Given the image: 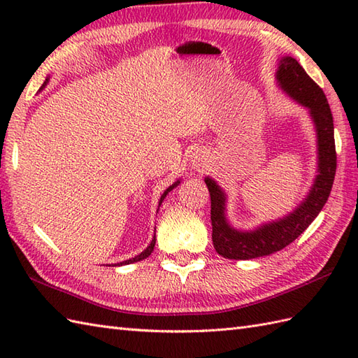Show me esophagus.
Segmentation results:
<instances>
[{
    "label": "esophagus",
    "mask_w": 358,
    "mask_h": 358,
    "mask_svg": "<svg viewBox=\"0 0 358 358\" xmlns=\"http://www.w3.org/2000/svg\"><path fill=\"white\" fill-rule=\"evenodd\" d=\"M204 162H206V158H204V154H201V152H196V154H194V164L195 166H203Z\"/></svg>",
    "instance_id": "1"
}]
</instances>
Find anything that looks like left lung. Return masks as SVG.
<instances>
[{"label": "left lung", "instance_id": "obj_1", "mask_svg": "<svg viewBox=\"0 0 358 358\" xmlns=\"http://www.w3.org/2000/svg\"><path fill=\"white\" fill-rule=\"evenodd\" d=\"M277 86L303 108L313 120L317 136V175L308 195L285 217L263 223L254 229H237L226 215L227 195L210 177L204 178L210 194L212 243L217 252L231 260L271 255L281 250L306 231L328 201L337 169L334 121L328 100L317 83L292 57L278 58Z\"/></svg>", "mask_w": 358, "mask_h": 358}]
</instances>
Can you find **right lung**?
Returning a JSON list of instances; mask_svg holds the SVG:
<instances>
[{
	"label": "right lung",
	"mask_w": 358,
	"mask_h": 358,
	"mask_svg": "<svg viewBox=\"0 0 358 358\" xmlns=\"http://www.w3.org/2000/svg\"><path fill=\"white\" fill-rule=\"evenodd\" d=\"M49 83V77L45 78V81L43 83V86H41V89L40 90H43L44 87H45V85H48ZM180 185V180H177L175 181L173 185H171L169 187L166 189V191L163 192V195H162V199H159V201H158V209H159V206H162V203H163V200L166 199V195L169 194L173 187H177ZM158 212V210H157ZM154 248H155V235H154V238H152V241H150V245L143 250L141 254H138V255H135L134 258H129V260H126V262H121V263H117V264H113V266H123V264H131V263H135V262H140V260H144V258H148L150 254H152V250H154Z\"/></svg>",
	"instance_id": "1"
}]
</instances>
